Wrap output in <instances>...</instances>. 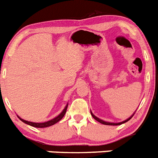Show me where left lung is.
Instances as JSON below:
<instances>
[{"label":"left lung","instance_id":"1","mask_svg":"<svg viewBox=\"0 0 158 158\" xmlns=\"http://www.w3.org/2000/svg\"><path fill=\"white\" fill-rule=\"evenodd\" d=\"M91 115H92V116H93V118H94L96 121H98V122L100 123L104 124V125H111V126H118V125H121V124H123V123H126V122H127V121H129L130 119H131V118H132V117H133L134 114L132 115H131V116L130 117V118H128L127 119H126V120H124V121H123V122H120V123H108V122H105V121L102 120V119H100V118H97V117H96V115H93V113H92V111H91Z\"/></svg>","mask_w":158,"mask_h":158}]
</instances>
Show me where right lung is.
Masks as SVG:
<instances>
[{
  "mask_svg": "<svg viewBox=\"0 0 158 158\" xmlns=\"http://www.w3.org/2000/svg\"><path fill=\"white\" fill-rule=\"evenodd\" d=\"M67 107H68V104H67L66 106L65 107V108L63 109V111H62V112L60 113L59 115H58L57 117H55V118H54L53 119H51V120L50 121H47V122H44V123H33V122H29V121H27V120H24V119H23V118H21L20 117L18 116V118L20 119V120L22 121V122H23L24 123L26 124H28V125H30V126L31 127H38V128H44V127H51L52 126V125H54V124H55L56 123L59 122L61 119H62V118H63V116L65 115V112H66V110H67Z\"/></svg>",
  "mask_w": 158,
  "mask_h": 158,
  "instance_id": "obj_1",
  "label": "right lung"
}]
</instances>
